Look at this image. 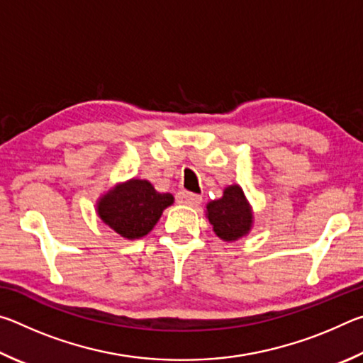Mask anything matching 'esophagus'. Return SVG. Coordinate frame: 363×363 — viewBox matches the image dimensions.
I'll return each mask as SVG.
<instances>
[{"instance_id": "34e87169", "label": "esophagus", "mask_w": 363, "mask_h": 363, "mask_svg": "<svg viewBox=\"0 0 363 363\" xmlns=\"http://www.w3.org/2000/svg\"><path fill=\"white\" fill-rule=\"evenodd\" d=\"M177 201H179L181 205L199 206L201 203V196L195 194H189V192H179L177 194Z\"/></svg>"}]
</instances>
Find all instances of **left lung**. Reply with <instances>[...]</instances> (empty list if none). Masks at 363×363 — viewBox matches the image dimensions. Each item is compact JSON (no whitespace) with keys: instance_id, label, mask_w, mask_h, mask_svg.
Segmentation results:
<instances>
[{"instance_id":"left-lung-1","label":"left lung","mask_w":363,"mask_h":363,"mask_svg":"<svg viewBox=\"0 0 363 363\" xmlns=\"http://www.w3.org/2000/svg\"><path fill=\"white\" fill-rule=\"evenodd\" d=\"M206 218L213 232L224 242H235L247 237L253 229V208L238 184L225 187L223 196L206 205Z\"/></svg>"}]
</instances>
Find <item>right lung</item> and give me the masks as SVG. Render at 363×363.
<instances>
[{
  "mask_svg": "<svg viewBox=\"0 0 363 363\" xmlns=\"http://www.w3.org/2000/svg\"><path fill=\"white\" fill-rule=\"evenodd\" d=\"M173 203L171 194L158 192L149 181L133 177L104 192L96 201V213L118 235L136 240L145 237Z\"/></svg>",
  "mask_w": 363,
  "mask_h": 363,
  "instance_id": "add662e5",
  "label": "right lung"
}]
</instances>
